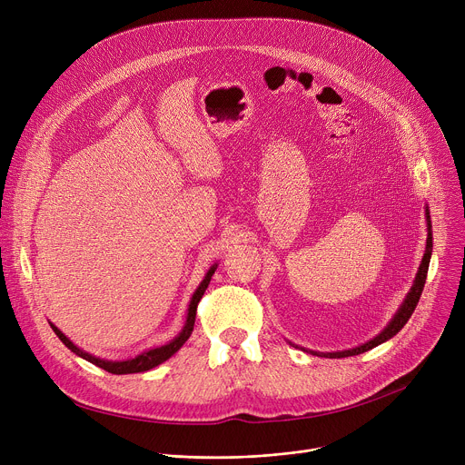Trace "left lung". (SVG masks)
Returning <instances> with one entry per match:
<instances>
[{
  "label": "left lung",
  "mask_w": 465,
  "mask_h": 465,
  "mask_svg": "<svg viewBox=\"0 0 465 465\" xmlns=\"http://www.w3.org/2000/svg\"><path fill=\"white\" fill-rule=\"evenodd\" d=\"M425 217H427V244H425V253H423V259H421V264L418 269V274L414 278V283L409 291V294L405 296L403 303L400 305V309L395 311V314L391 316V320L386 323V327L381 331V333L377 337H373L371 341L357 346V348H351V350H344V351H333V353H320V351H311L312 355H318V357H329V359H342V357H353V355H361L364 351H370L371 348L390 341L391 337H395L400 331L403 329V325L409 322V318L412 316L418 302H420V296L423 292V287H425V280H427V272H429V262H430V255H432V223H430V212L429 208L425 206ZM292 344V342H289ZM294 346V344H292ZM300 348V346H296ZM303 351H307L305 348H302Z\"/></svg>",
  "instance_id": "obj_1"
}]
</instances>
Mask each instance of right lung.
I'll return each mask as SVG.
<instances>
[{"label":"right lung","mask_w":465,"mask_h":465,"mask_svg":"<svg viewBox=\"0 0 465 465\" xmlns=\"http://www.w3.org/2000/svg\"><path fill=\"white\" fill-rule=\"evenodd\" d=\"M215 271H217V262L213 264V267H210V271L206 272V276H204V280L201 282V285H198L196 291L193 292L191 302H189V307H187L185 323H183L180 333H178L171 342H167V344H163V346H158V348H153V350H147V351H143V353H140V355H136V357H132V359H124V361H106V359H99V357H95V355H92V353H88V351L77 348L68 337H65V335L62 333V331H60L54 323L49 322V323H51V329L54 331V335L62 341V344H64L65 348L72 350L77 357H81V359H84V361H88V362H92V364H95V366L106 370L108 373L124 375V373H140V371L153 370V368H156L158 364H162V362H165L167 359H171V357L185 344V341L191 337L193 327H194L196 305H198V302H201V298L204 296V292H206V289H208V285H210L212 276L215 274Z\"/></svg>","instance_id":"right-lung-1"}]
</instances>
